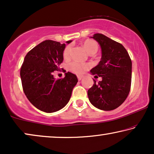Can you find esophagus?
Here are the masks:
<instances>
[{
  "instance_id": "34e87169",
  "label": "esophagus",
  "mask_w": 154,
  "mask_h": 154,
  "mask_svg": "<svg viewBox=\"0 0 154 154\" xmlns=\"http://www.w3.org/2000/svg\"><path fill=\"white\" fill-rule=\"evenodd\" d=\"M77 78H78V80H79V81H81V80L82 79V78H83V77H82L81 75H78Z\"/></svg>"
}]
</instances>
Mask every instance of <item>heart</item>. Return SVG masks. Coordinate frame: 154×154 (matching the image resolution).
Returning a JSON list of instances; mask_svg holds the SVG:
<instances>
[{
	"label": "heart",
	"instance_id": "1",
	"mask_svg": "<svg viewBox=\"0 0 154 154\" xmlns=\"http://www.w3.org/2000/svg\"><path fill=\"white\" fill-rule=\"evenodd\" d=\"M82 45L84 48L87 50V52L90 54H93L96 53L98 50V44L96 41L92 39H87ZM71 54H72V48L71 45H66L63 51V57L64 60H68L71 58ZM88 64H83L76 61H73L69 63V68L72 72L76 73V74H82L86 71V69L88 68Z\"/></svg>",
	"mask_w": 154,
	"mask_h": 154
}]
</instances>
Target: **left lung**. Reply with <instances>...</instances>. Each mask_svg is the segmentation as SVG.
<instances>
[{
	"mask_svg": "<svg viewBox=\"0 0 154 154\" xmlns=\"http://www.w3.org/2000/svg\"><path fill=\"white\" fill-rule=\"evenodd\" d=\"M96 40L102 48V58L97 66L91 69L94 77L101 76L102 81L88 90L91 104L101 110L111 111L123 104L129 94L132 81V61L122 44L102 33H95Z\"/></svg>",
	"mask_w": 154,
	"mask_h": 154,
	"instance_id": "left-lung-1",
	"label": "left lung"
}]
</instances>
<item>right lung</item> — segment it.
<instances>
[{
  "label": "right lung",
  "instance_id": "add662e5",
  "mask_svg": "<svg viewBox=\"0 0 154 154\" xmlns=\"http://www.w3.org/2000/svg\"><path fill=\"white\" fill-rule=\"evenodd\" d=\"M64 48V43L45 40L26 54L21 66L25 95L33 106L44 112H55L66 106L78 82L76 75L71 72L65 73L63 79H55L52 75L60 69Z\"/></svg>",
  "mask_w": 154,
  "mask_h": 154
}]
</instances>
